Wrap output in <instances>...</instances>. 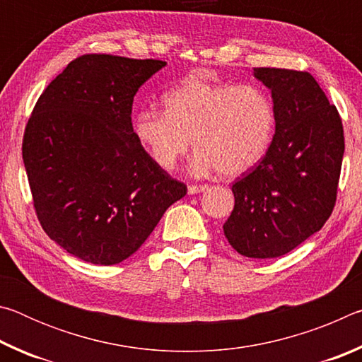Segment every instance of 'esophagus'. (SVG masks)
I'll list each match as a JSON object with an SVG mask.
<instances>
[{
  "label": "esophagus",
  "mask_w": 362,
  "mask_h": 362,
  "mask_svg": "<svg viewBox=\"0 0 362 362\" xmlns=\"http://www.w3.org/2000/svg\"><path fill=\"white\" fill-rule=\"evenodd\" d=\"M207 188H209L207 185H189V187H188V193H189V194H196V193L206 192Z\"/></svg>",
  "instance_id": "esophagus-1"
}]
</instances>
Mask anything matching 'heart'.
I'll return each mask as SVG.
<instances>
[{
    "label": "heart",
    "mask_w": 362,
    "mask_h": 362,
    "mask_svg": "<svg viewBox=\"0 0 362 362\" xmlns=\"http://www.w3.org/2000/svg\"><path fill=\"white\" fill-rule=\"evenodd\" d=\"M164 103L166 110L144 107L134 118L137 140L161 169L175 168L193 139L196 174L236 177L255 168L272 144L276 113L262 86L189 76Z\"/></svg>",
    "instance_id": "1"
}]
</instances>
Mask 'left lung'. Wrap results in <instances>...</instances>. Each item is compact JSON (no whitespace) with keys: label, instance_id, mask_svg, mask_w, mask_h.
<instances>
[{"label":"left lung","instance_id":"1","mask_svg":"<svg viewBox=\"0 0 362 362\" xmlns=\"http://www.w3.org/2000/svg\"><path fill=\"white\" fill-rule=\"evenodd\" d=\"M254 75L272 90L276 127L262 161L233 183L223 233L238 254L274 259L332 214L345 137L335 105L308 71L262 66Z\"/></svg>","mask_w":362,"mask_h":362}]
</instances>
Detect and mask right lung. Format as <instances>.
<instances>
[{
    "instance_id": "1",
    "label": "right lung",
    "mask_w": 362,
    "mask_h": 362,
    "mask_svg": "<svg viewBox=\"0 0 362 362\" xmlns=\"http://www.w3.org/2000/svg\"><path fill=\"white\" fill-rule=\"evenodd\" d=\"M166 62L84 54L49 83L22 142L42 230L94 265L131 257L187 185L153 161L134 132V95Z\"/></svg>"
}]
</instances>
